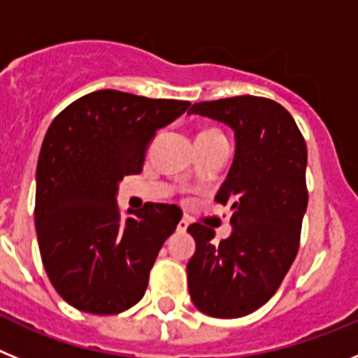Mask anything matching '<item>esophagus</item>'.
I'll use <instances>...</instances> for the list:
<instances>
[{"label": "esophagus", "instance_id": "obj_1", "mask_svg": "<svg viewBox=\"0 0 358 358\" xmlns=\"http://www.w3.org/2000/svg\"><path fill=\"white\" fill-rule=\"evenodd\" d=\"M188 226H189L188 220H186V218H181V220H179V224H177V229L186 231V229H188Z\"/></svg>", "mask_w": 358, "mask_h": 358}]
</instances>
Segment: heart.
Wrapping results in <instances>:
<instances>
[{
    "mask_svg": "<svg viewBox=\"0 0 358 358\" xmlns=\"http://www.w3.org/2000/svg\"><path fill=\"white\" fill-rule=\"evenodd\" d=\"M206 132H210V131H206Z\"/></svg>",
    "mask_w": 358,
    "mask_h": 358,
    "instance_id": "obj_1",
    "label": "heart"
}]
</instances>
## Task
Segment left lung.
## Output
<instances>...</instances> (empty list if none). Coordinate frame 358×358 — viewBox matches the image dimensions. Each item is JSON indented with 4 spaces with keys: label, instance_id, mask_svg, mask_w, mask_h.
<instances>
[{
    "label": "left lung",
    "instance_id": "1",
    "mask_svg": "<svg viewBox=\"0 0 358 358\" xmlns=\"http://www.w3.org/2000/svg\"><path fill=\"white\" fill-rule=\"evenodd\" d=\"M235 132V157L215 201L231 204L233 231L215 242V231L195 222L188 290L202 314L235 319L274 296L299 249L305 217L306 143L285 107L268 98H224L194 103Z\"/></svg>",
    "mask_w": 358,
    "mask_h": 358
}]
</instances>
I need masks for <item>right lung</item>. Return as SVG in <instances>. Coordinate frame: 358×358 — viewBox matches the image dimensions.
<instances>
[{
  "mask_svg": "<svg viewBox=\"0 0 358 358\" xmlns=\"http://www.w3.org/2000/svg\"><path fill=\"white\" fill-rule=\"evenodd\" d=\"M188 107L102 90L69 103L50 125L36 172L37 242L52 285L75 308L120 314L143 297L182 211L147 202L123 220L118 185L141 172L156 132Z\"/></svg>",
  "mask_w": 358,
  "mask_h": 358,
  "instance_id": "add662e5",
  "label": "right lung"
}]
</instances>
